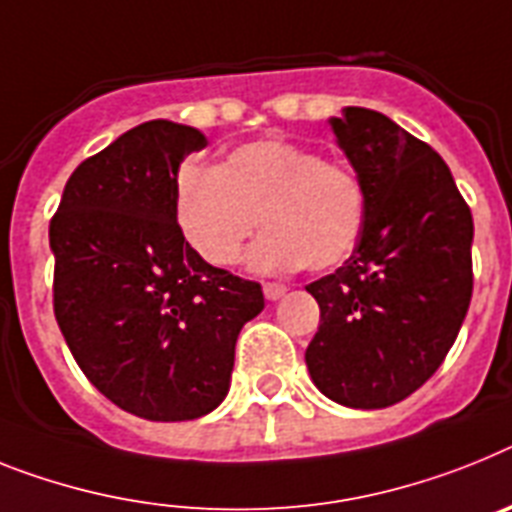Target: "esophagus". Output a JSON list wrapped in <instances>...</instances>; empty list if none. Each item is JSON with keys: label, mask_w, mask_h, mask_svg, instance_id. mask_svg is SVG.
<instances>
[{"label": "esophagus", "mask_w": 512, "mask_h": 512, "mask_svg": "<svg viewBox=\"0 0 512 512\" xmlns=\"http://www.w3.org/2000/svg\"><path fill=\"white\" fill-rule=\"evenodd\" d=\"M263 291H265V299H270V302H278L281 296H286V291L289 289H286L283 283H265Z\"/></svg>", "instance_id": "obj_1"}]
</instances>
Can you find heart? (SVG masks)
Listing matches in <instances>:
<instances>
[{
    "instance_id": "b5f03b06",
    "label": "heart",
    "mask_w": 512,
    "mask_h": 512,
    "mask_svg": "<svg viewBox=\"0 0 512 512\" xmlns=\"http://www.w3.org/2000/svg\"><path fill=\"white\" fill-rule=\"evenodd\" d=\"M364 210L367 197L354 171L286 140L239 145L218 169L184 166L176 176V223L216 268L239 260L260 221L268 231L249 252V268L328 270L354 252Z\"/></svg>"
}]
</instances>
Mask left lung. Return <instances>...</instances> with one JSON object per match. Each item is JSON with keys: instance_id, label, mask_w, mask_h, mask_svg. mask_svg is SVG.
<instances>
[{"instance_id": "1", "label": "left lung", "mask_w": 512, "mask_h": 512, "mask_svg": "<svg viewBox=\"0 0 512 512\" xmlns=\"http://www.w3.org/2000/svg\"><path fill=\"white\" fill-rule=\"evenodd\" d=\"M330 127L367 210L349 260L307 286L320 328L304 362L330 401L385 409L422 388L455 343L474 289V218L448 163L393 119L346 106Z\"/></svg>"}]
</instances>
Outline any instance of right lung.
<instances>
[{"mask_svg": "<svg viewBox=\"0 0 512 512\" xmlns=\"http://www.w3.org/2000/svg\"><path fill=\"white\" fill-rule=\"evenodd\" d=\"M208 137L137 124L72 171L51 218L54 315L75 362L119 409L150 422L210 414L229 393L260 283L213 268L174 213L179 163Z\"/></svg>", "mask_w": 512, "mask_h": 512, "instance_id": "right-lung-1", "label": "right lung"}]
</instances>
